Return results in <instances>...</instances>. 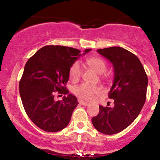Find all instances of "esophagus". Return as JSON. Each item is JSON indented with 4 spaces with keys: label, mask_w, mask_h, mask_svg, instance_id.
Returning <instances> with one entry per match:
<instances>
[{
    "label": "esophagus",
    "mask_w": 160,
    "mask_h": 160,
    "mask_svg": "<svg viewBox=\"0 0 160 160\" xmlns=\"http://www.w3.org/2000/svg\"><path fill=\"white\" fill-rule=\"evenodd\" d=\"M78 102H79V103L82 104V105H84V106H88V105H89V103H87V102H83V101H82V100H79Z\"/></svg>",
    "instance_id": "34e87169"
}]
</instances>
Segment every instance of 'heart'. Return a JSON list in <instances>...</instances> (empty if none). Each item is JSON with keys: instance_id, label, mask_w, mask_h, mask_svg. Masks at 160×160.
<instances>
[{"instance_id": "b5f03b06", "label": "heart", "mask_w": 160, "mask_h": 160, "mask_svg": "<svg viewBox=\"0 0 160 160\" xmlns=\"http://www.w3.org/2000/svg\"><path fill=\"white\" fill-rule=\"evenodd\" d=\"M87 64L92 68L99 74H104L107 69L105 62L102 58L98 57H93L87 59ZM82 73V68L80 62L77 61L74 62L70 68L69 74L70 78L72 80H77L80 78ZM101 89L97 86H92L87 83H82L74 88V94L79 98L85 99V100H91L94 98L95 95L100 93Z\"/></svg>"}]
</instances>
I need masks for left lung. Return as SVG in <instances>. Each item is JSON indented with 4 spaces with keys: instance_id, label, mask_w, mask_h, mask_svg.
Segmentation results:
<instances>
[{
    "instance_id": "obj_1",
    "label": "left lung",
    "mask_w": 160,
    "mask_h": 160,
    "mask_svg": "<svg viewBox=\"0 0 160 160\" xmlns=\"http://www.w3.org/2000/svg\"><path fill=\"white\" fill-rule=\"evenodd\" d=\"M99 54L111 62L114 71L109 98L113 108L99 106V113L92 118L94 127L105 135L120 132L132 124L145 103L148 79L139 58L120 47L98 49Z\"/></svg>"
}]
</instances>
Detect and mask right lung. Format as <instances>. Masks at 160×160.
<instances>
[{
    "instance_id": "obj_1",
    "label": "right lung",
    "mask_w": 160,
    "mask_h": 160,
    "mask_svg": "<svg viewBox=\"0 0 160 160\" xmlns=\"http://www.w3.org/2000/svg\"><path fill=\"white\" fill-rule=\"evenodd\" d=\"M63 46H45L37 51L25 65L19 81V93L25 111L38 127L49 132L65 128L79 104L74 95L68 94L71 65L80 56L89 52ZM68 94L56 102V94Z\"/></svg>"
}]
</instances>
